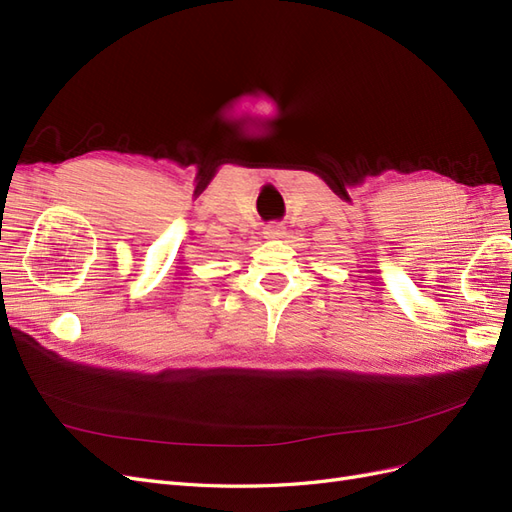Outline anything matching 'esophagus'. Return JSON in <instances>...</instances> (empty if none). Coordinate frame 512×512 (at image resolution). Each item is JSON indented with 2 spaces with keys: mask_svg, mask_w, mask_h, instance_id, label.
I'll list each match as a JSON object with an SVG mask.
<instances>
[{
  "mask_svg": "<svg viewBox=\"0 0 512 512\" xmlns=\"http://www.w3.org/2000/svg\"><path fill=\"white\" fill-rule=\"evenodd\" d=\"M265 235L271 237V239H277V237L284 235V228H282L280 224H269V226L265 228Z\"/></svg>",
  "mask_w": 512,
  "mask_h": 512,
  "instance_id": "1",
  "label": "esophagus"
}]
</instances>
